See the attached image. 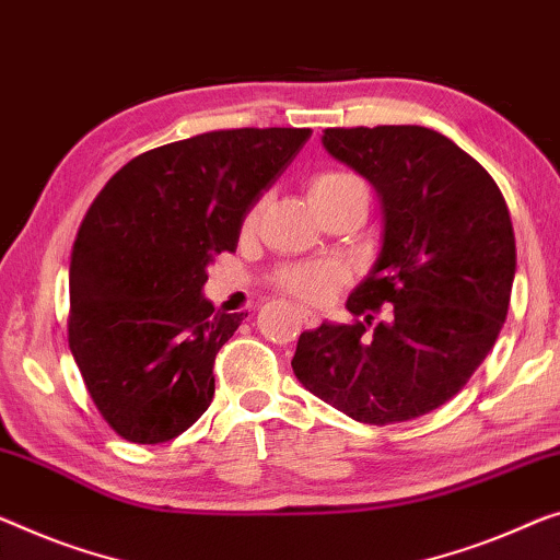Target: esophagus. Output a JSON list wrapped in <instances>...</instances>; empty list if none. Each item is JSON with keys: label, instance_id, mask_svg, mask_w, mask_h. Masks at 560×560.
I'll return each instance as SVG.
<instances>
[{"label": "esophagus", "instance_id": "34e87169", "mask_svg": "<svg viewBox=\"0 0 560 560\" xmlns=\"http://www.w3.org/2000/svg\"><path fill=\"white\" fill-rule=\"evenodd\" d=\"M296 314H299V319H302L308 329H314L316 324H319V316H316V312H312V308L299 306V308H296Z\"/></svg>", "mask_w": 560, "mask_h": 560}]
</instances>
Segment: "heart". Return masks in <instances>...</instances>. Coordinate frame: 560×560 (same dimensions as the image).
I'll list each match as a JSON object with an SVG mask.
<instances>
[{"label":"heart","mask_w":560,"mask_h":560,"mask_svg":"<svg viewBox=\"0 0 560 560\" xmlns=\"http://www.w3.org/2000/svg\"><path fill=\"white\" fill-rule=\"evenodd\" d=\"M362 186L360 180L354 178V175L349 173H341V171H324V173H316L312 183H308V196H312L314 206L324 203V200H331L345 194L349 188H357ZM256 215V208H252V213H248V221H252ZM277 287L281 291H287V294L296 296V299H304V302H327L331 296L334 287H337L339 281H345V271H341V266L337 264H299V266H287V269H281L277 277Z\"/></svg>","instance_id":"b5f03b06"}]
</instances>
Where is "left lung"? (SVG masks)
I'll return each instance as SVG.
<instances>
[{
  "mask_svg": "<svg viewBox=\"0 0 560 560\" xmlns=\"http://www.w3.org/2000/svg\"><path fill=\"white\" fill-rule=\"evenodd\" d=\"M322 143L377 190L385 233L347 299L364 319L304 331L291 366L357 422L415 420L467 385L503 329L515 277L511 213L490 173L430 128H327ZM382 305L390 319L370 330Z\"/></svg>",
  "mask_w": 560,
  "mask_h": 560,
  "instance_id": "1",
  "label": "left lung"
}]
</instances>
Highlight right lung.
I'll return each instance as SVG.
<instances>
[{
	"label": "right lung",
	"instance_id": "add662e5",
	"mask_svg": "<svg viewBox=\"0 0 560 560\" xmlns=\"http://www.w3.org/2000/svg\"><path fill=\"white\" fill-rule=\"evenodd\" d=\"M312 136L308 128L213 130L148 150L105 183L70 261L67 341L103 420L158 445L213 399V362L244 314L200 294L213 254Z\"/></svg>",
	"mask_w": 560,
	"mask_h": 560
}]
</instances>
